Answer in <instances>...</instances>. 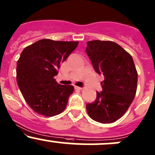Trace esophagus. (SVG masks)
I'll use <instances>...</instances> for the list:
<instances>
[{"label":"esophagus","instance_id":"esophagus-1","mask_svg":"<svg viewBox=\"0 0 155 155\" xmlns=\"http://www.w3.org/2000/svg\"><path fill=\"white\" fill-rule=\"evenodd\" d=\"M75 88H76V90H82V87H77V86H76V87H75Z\"/></svg>","mask_w":155,"mask_h":155}]
</instances>
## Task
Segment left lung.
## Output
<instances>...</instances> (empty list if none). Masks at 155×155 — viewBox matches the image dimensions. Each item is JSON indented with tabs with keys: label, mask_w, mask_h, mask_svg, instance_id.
I'll list each match as a JSON object with an SVG mask.
<instances>
[{
	"label": "left lung",
	"mask_w": 155,
	"mask_h": 155,
	"mask_svg": "<svg viewBox=\"0 0 155 155\" xmlns=\"http://www.w3.org/2000/svg\"><path fill=\"white\" fill-rule=\"evenodd\" d=\"M86 53L98 74L105 77L102 91L87 103L91 119L101 123H111L127 111L135 97L137 72L131 55L117 43L94 40L87 42Z\"/></svg>",
	"instance_id": "1"
}]
</instances>
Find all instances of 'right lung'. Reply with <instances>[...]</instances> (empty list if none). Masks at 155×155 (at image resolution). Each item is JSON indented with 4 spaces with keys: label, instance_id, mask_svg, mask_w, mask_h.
<instances>
[{
    "label": "right lung",
    "instance_id": "obj_1",
    "mask_svg": "<svg viewBox=\"0 0 155 155\" xmlns=\"http://www.w3.org/2000/svg\"><path fill=\"white\" fill-rule=\"evenodd\" d=\"M78 44L41 39L21 53L16 68L18 85L26 102L38 114L56 116L66 107L74 87L58 84L54 76Z\"/></svg>",
    "mask_w": 155,
    "mask_h": 155
}]
</instances>
